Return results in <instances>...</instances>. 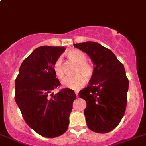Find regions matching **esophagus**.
<instances>
[{"label":"esophagus","mask_w":146,"mask_h":146,"mask_svg":"<svg viewBox=\"0 0 146 146\" xmlns=\"http://www.w3.org/2000/svg\"><path fill=\"white\" fill-rule=\"evenodd\" d=\"M76 92V95H77V97L78 96V91H76V92Z\"/></svg>","instance_id":"esophagus-1"}]
</instances>
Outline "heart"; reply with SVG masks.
<instances>
[{"label": "heart", "mask_w": 146, "mask_h": 146, "mask_svg": "<svg viewBox=\"0 0 146 146\" xmlns=\"http://www.w3.org/2000/svg\"><path fill=\"white\" fill-rule=\"evenodd\" d=\"M66 57L70 62L76 64L73 71L75 76L65 78L62 82L63 85L71 90H79L86 83V78L91 79L95 73V68L90 63L86 61L87 57L82 51L78 49H72L68 51ZM53 70L56 76L62 80L65 76L64 66L61 58L56 59L53 64Z\"/></svg>", "instance_id": "1"}]
</instances>
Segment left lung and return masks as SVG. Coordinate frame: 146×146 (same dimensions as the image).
Listing matches in <instances>:
<instances>
[{
    "label": "left lung",
    "mask_w": 146,
    "mask_h": 146,
    "mask_svg": "<svg viewBox=\"0 0 146 146\" xmlns=\"http://www.w3.org/2000/svg\"><path fill=\"white\" fill-rule=\"evenodd\" d=\"M74 46L86 53L95 65L89 85L78 94L87 103V126L96 133H108L118 126L126 111L129 80L123 65L111 50L96 42Z\"/></svg>",
    "instance_id": "8db88e82"
}]
</instances>
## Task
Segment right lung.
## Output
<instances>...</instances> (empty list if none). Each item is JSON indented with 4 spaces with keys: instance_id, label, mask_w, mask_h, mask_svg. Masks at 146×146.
I'll use <instances>...</instances> for the list:
<instances>
[{
    "instance_id": "right-lung-1",
    "label": "right lung",
    "mask_w": 146,
    "mask_h": 146,
    "mask_svg": "<svg viewBox=\"0 0 146 146\" xmlns=\"http://www.w3.org/2000/svg\"><path fill=\"white\" fill-rule=\"evenodd\" d=\"M66 48L43 46L23 61L15 79V100L27 124L38 134L55 138L68 127V117L76 95L61 85L53 70V64Z\"/></svg>"
}]
</instances>
